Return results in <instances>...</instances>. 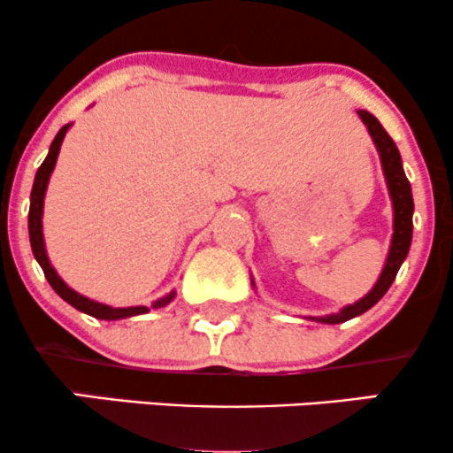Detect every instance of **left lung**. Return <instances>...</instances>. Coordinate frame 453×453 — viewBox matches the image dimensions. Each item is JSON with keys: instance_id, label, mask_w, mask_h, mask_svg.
I'll use <instances>...</instances> for the list:
<instances>
[{"instance_id": "1", "label": "left lung", "mask_w": 453, "mask_h": 453, "mask_svg": "<svg viewBox=\"0 0 453 453\" xmlns=\"http://www.w3.org/2000/svg\"><path fill=\"white\" fill-rule=\"evenodd\" d=\"M364 126L368 127L372 140H375V147L379 150V157H381L383 174H386L389 197H392L394 206V234H392V244H389V253L386 259V266L381 270V277L375 283V288L371 289L362 300L353 303L339 313H332L326 317H311V319L321 321V324H342V321L351 319L366 313L368 309H372L379 300L386 296L389 285L396 279L400 264L407 257L411 238H413V196H411V185L407 180V174L403 170V161H400V153L394 144V140L389 138V134L383 129L381 123L372 117L371 112L357 111Z\"/></svg>"}]
</instances>
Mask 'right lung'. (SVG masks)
<instances>
[{"instance_id":"add662e5","label":"right lung","mask_w":453,"mask_h":453,"mask_svg":"<svg viewBox=\"0 0 453 453\" xmlns=\"http://www.w3.org/2000/svg\"><path fill=\"white\" fill-rule=\"evenodd\" d=\"M72 123H67L59 129V134H57L53 144H50L49 149V155H46V159L42 161V165L38 168V173H35V180H34V189H31V204H29V242H31V251H34V257L38 259V264L42 266L44 270V277L46 280L50 283V288L55 289L57 294L61 296V298L65 300L67 304H72L74 309L82 311V313L91 315V317H97V319H108V321H114V319H126V317H134V315H142V313H149V306H127V309H112V306L108 304H102V303H96V300L91 298H85V296H81L78 292H74L72 288H67L64 283V279L59 277V274L55 273V268L50 266L49 262V256H46V249H44V234H42V209H44V194H46V185H49V179H50V173L55 170V164H57V155H59V149H61V142H64V136L65 132L70 129ZM174 292H170L168 296H164V298L155 300L153 309H161V306H165L168 303H173L174 298Z\"/></svg>"}]
</instances>
